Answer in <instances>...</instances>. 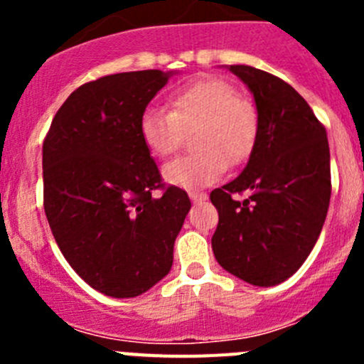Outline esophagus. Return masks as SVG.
I'll use <instances>...</instances> for the list:
<instances>
[{
  "instance_id": "1",
  "label": "esophagus",
  "mask_w": 364,
  "mask_h": 364,
  "mask_svg": "<svg viewBox=\"0 0 364 364\" xmlns=\"http://www.w3.org/2000/svg\"><path fill=\"white\" fill-rule=\"evenodd\" d=\"M189 198H191L193 202H195V204H197V202H204L205 198H208V195H205V193H189Z\"/></svg>"
}]
</instances>
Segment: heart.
<instances>
[{"label":"heart","instance_id":"obj_1","mask_svg":"<svg viewBox=\"0 0 364 364\" xmlns=\"http://www.w3.org/2000/svg\"><path fill=\"white\" fill-rule=\"evenodd\" d=\"M169 107L144 109L138 134L153 156H167L180 146L184 129L197 127L193 133L197 151L164 166V180L175 188L195 191L215 184L228 164L244 162L255 146V109L224 80L204 78L180 87L169 96Z\"/></svg>","mask_w":364,"mask_h":364}]
</instances>
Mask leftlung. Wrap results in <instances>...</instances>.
<instances>
[{"mask_svg":"<svg viewBox=\"0 0 364 364\" xmlns=\"http://www.w3.org/2000/svg\"><path fill=\"white\" fill-rule=\"evenodd\" d=\"M257 105L255 146L230 184L211 191L218 226L215 259L253 286L281 284L306 260L330 205V147L306 100L281 78L250 65H230ZM252 191L240 203L233 192Z\"/></svg>","mask_w":364,"mask_h":364,"instance_id":"obj_1","label":"left lung"}]
</instances>
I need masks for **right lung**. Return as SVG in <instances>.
<instances>
[{
  "mask_svg": "<svg viewBox=\"0 0 364 364\" xmlns=\"http://www.w3.org/2000/svg\"><path fill=\"white\" fill-rule=\"evenodd\" d=\"M173 73L109 74L78 87L43 142V208L73 269L109 297H136L166 277L191 202L164 188L138 118ZM164 188L162 198H153Z\"/></svg>",
  "mask_w": 364,
  "mask_h": 364,
  "instance_id": "1",
  "label": "right lung"
}]
</instances>
